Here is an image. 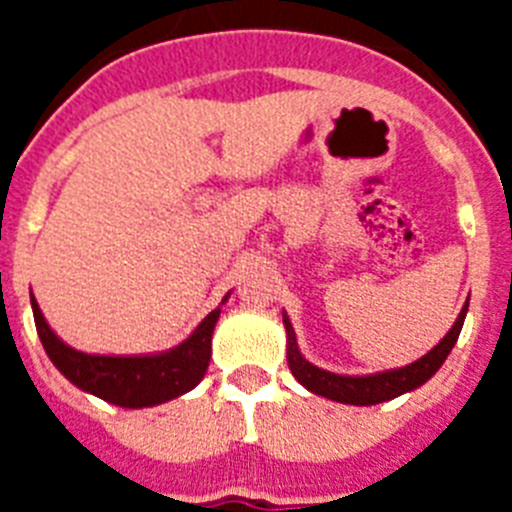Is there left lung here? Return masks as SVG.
Listing matches in <instances>:
<instances>
[{"label": "left lung", "instance_id": "left-lung-1", "mask_svg": "<svg viewBox=\"0 0 512 512\" xmlns=\"http://www.w3.org/2000/svg\"><path fill=\"white\" fill-rule=\"evenodd\" d=\"M467 307L469 300L467 305L461 307L454 328H451L449 333L438 341V346H433L423 359L413 361V364L408 366H400V369H390V372L366 374V377H343V374L325 372V369L312 366L310 361L300 354V348H297L295 328H292L287 315H282L284 328H287L289 369H292V374H295V379L302 387H307V390L315 392V395L320 397H328V400L346 402V405H377V402L395 400L397 395H405V392L415 390V387L428 382V379L441 369V364L446 361V356L451 354V348H454L456 338H459L461 325H464V318H467Z\"/></svg>", "mask_w": 512, "mask_h": 512}]
</instances>
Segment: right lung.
Listing matches in <instances>:
<instances>
[{
	"label": "right lung",
	"instance_id": "add662e5",
	"mask_svg": "<svg viewBox=\"0 0 512 512\" xmlns=\"http://www.w3.org/2000/svg\"><path fill=\"white\" fill-rule=\"evenodd\" d=\"M33 315L40 343L63 377L79 390L92 392L120 408H151L184 392L194 390L205 377L212 354V330H215L220 307L212 310L192 336L171 351L153 356H92L66 346L45 323L35 297ZM225 302V300H223Z\"/></svg>",
	"mask_w": 512,
	"mask_h": 512
}]
</instances>
